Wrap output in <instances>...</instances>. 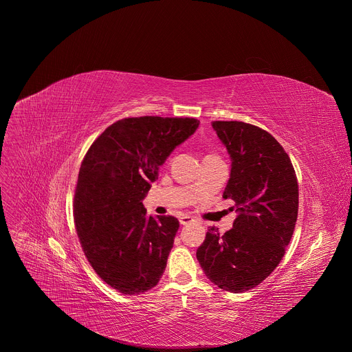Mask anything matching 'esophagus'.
I'll list each match as a JSON object with an SVG mask.
<instances>
[{"instance_id": "esophagus-1", "label": "esophagus", "mask_w": 352, "mask_h": 352, "mask_svg": "<svg viewBox=\"0 0 352 352\" xmlns=\"http://www.w3.org/2000/svg\"><path fill=\"white\" fill-rule=\"evenodd\" d=\"M192 221H193V219H192L190 216L184 214V216H181V217H179V223H181L182 226H186V224H189V223H192Z\"/></svg>"}]
</instances>
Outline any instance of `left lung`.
I'll use <instances>...</instances> for the list:
<instances>
[{"instance_id":"left-lung-1","label":"left lung","mask_w":352,"mask_h":352,"mask_svg":"<svg viewBox=\"0 0 352 352\" xmlns=\"http://www.w3.org/2000/svg\"><path fill=\"white\" fill-rule=\"evenodd\" d=\"M231 157L224 199H232V228H209L196 258L224 291L261 284L281 262L298 217V181L283 146L265 129L241 121H213Z\"/></svg>"}]
</instances>
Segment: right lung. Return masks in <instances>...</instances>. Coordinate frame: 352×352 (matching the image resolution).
<instances>
[{
    "mask_svg": "<svg viewBox=\"0 0 352 352\" xmlns=\"http://www.w3.org/2000/svg\"><path fill=\"white\" fill-rule=\"evenodd\" d=\"M197 126L195 118H124L83 157L74 197L76 232L93 270L122 294L152 289L166 270L179 221L148 217L142 200L159 167Z\"/></svg>",
    "mask_w": 352,
    "mask_h": 352,
    "instance_id": "obj_1",
    "label": "right lung"
}]
</instances>
